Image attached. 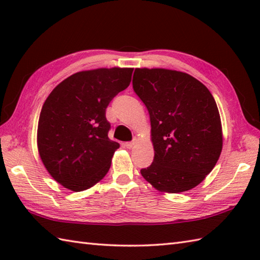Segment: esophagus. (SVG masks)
Returning <instances> with one entry per match:
<instances>
[{"mask_svg":"<svg viewBox=\"0 0 260 260\" xmlns=\"http://www.w3.org/2000/svg\"><path fill=\"white\" fill-rule=\"evenodd\" d=\"M135 144H136V142L135 141H133V142H127V143H125V147L126 148H133L134 146H135Z\"/></svg>","mask_w":260,"mask_h":260,"instance_id":"1","label":"esophagus"}]
</instances>
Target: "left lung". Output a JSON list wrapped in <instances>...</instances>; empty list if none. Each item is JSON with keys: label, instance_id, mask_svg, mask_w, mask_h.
<instances>
[{"label": "left lung", "instance_id": "8db88e82", "mask_svg": "<svg viewBox=\"0 0 260 260\" xmlns=\"http://www.w3.org/2000/svg\"><path fill=\"white\" fill-rule=\"evenodd\" d=\"M136 95L151 120L154 159L141 174L163 193L199 185L222 151V126L211 92L194 77L164 68H136Z\"/></svg>", "mask_w": 260, "mask_h": 260}]
</instances>
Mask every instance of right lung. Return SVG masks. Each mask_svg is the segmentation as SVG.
I'll return each instance as SVG.
<instances>
[{
	"label": "right lung",
	"mask_w": 260,
	"mask_h": 260,
	"mask_svg": "<svg viewBox=\"0 0 260 260\" xmlns=\"http://www.w3.org/2000/svg\"><path fill=\"white\" fill-rule=\"evenodd\" d=\"M133 68H98L69 76L50 92L39 117V155L54 181L85 191L107 174L117 142L108 139L106 108L129 86Z\"/></svg>",
	"instance_id": "add662e5"
}]
</instances>
